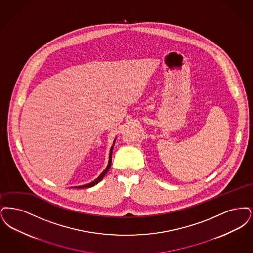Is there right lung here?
<instances>
[{"label":"right lung","mask_w":253,"mask_h":253,"mask_svg":"<svg viewBox=\"0 0 253 253\" xmlns=\"http://www.w3.org/2000/svg\"><path fill=\"white\" fill-rule=\"evenodd\" d=\"M114 143H115V141H114ZM113 143V144H114ZM112 150H113V145L111 146V148H110V161H109V165L107 166V168L105 169V171L100 175V176L94 180V181H92V182H90V183H88V184H86V185H82V186H77L75 187V188H89V187L94 186V185H96L98 182L101 181V179L105 176V175L108 173V171L110 170V165H111V155H112Z\"/></svg>","instance_id":"right-lung-1"}]
</instances>
